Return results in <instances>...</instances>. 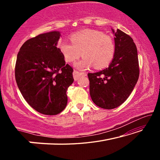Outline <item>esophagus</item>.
<instances>
[{
	"instance_id": "obj_1",
	"label": "esophagus",
	"mask_w": 160,
	"mask_h": 160,
	"mask_svg": "<svg viewBox=\"0 0 160 160\" xmlns=\"http://www.w3.org/2000/svg\"><path fill=\"white\" fill-rule=\"evenodd\" d=\"M86 73L85 72H80L79 71H78V70H74L73 71V78L75 80H77L79 79V78L81 76V75H84V76H86Z\"/></svg>"
}]
</instances>
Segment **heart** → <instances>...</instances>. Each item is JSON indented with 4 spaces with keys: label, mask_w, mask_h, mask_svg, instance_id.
Returning <instances> with one entry per match:
<instances>
[{
    "label": "heart",
    "mask_w": 160,
    "mask_h": 160,
    "mask_svg": "<svg viewBox=\"0 0 160 160\" xmlns=\"http://www.w3.org/2000/svg\"><path fill=\"white\" fill-rule=\"evenodd\" d=\"M71 44L66 40L58 43V48L68 63L75 62L84 56L78 62L76 67L85 70L93 65L97 69L109 66L114 57L116 46L113 38L95 29H85L76 32L70 36Z\"/></svg>",
    "instance_id": "b5f03b06"
}]
</instances>
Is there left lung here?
I'll return each instance as SVG.
<instances>
[{"mask_svg":"<svg viewBox=\"0 0 160 160\" xmlns=\"http://www.w3.org/2000/svg\"><path fill=\"white\" fill-rule=\"evenodd\" d=\"M114 34L116 52L109 68L88 73L90 94L97 106L112 109L128 99L139 78L137 48L132 38L117 29Z\"/></svg>","mask_w":160,"mask_h":160,"instance_id":"1","label":"left lung"}]
</instances>
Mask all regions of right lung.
<instances>
[{
	"mask_svg": "<svg viewBox=\"0 0 160 160\" xmlns=\"http://www.w3.org/2000/svg\"><path fill=\"white\" fill-rule=\"evenodd\" d=\"M59 32L39 34L24 43L18 53L15 75L26 102L37 112L56 115L66 108L73 69L59 48Z\"/></svg>",
	"mask_w": 160,
	"mask_h": 160,
	"instance_id": "right-lung-1",
	"label": "right lung"
}]
</instances>
